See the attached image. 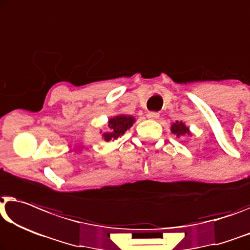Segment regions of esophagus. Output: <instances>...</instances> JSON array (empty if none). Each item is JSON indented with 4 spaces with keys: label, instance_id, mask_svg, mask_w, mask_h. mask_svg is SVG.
Returning <instances> with one entry per match:
<instances>
[{
    "label": "esophagus",
    "instance_id": "obj_1",
    "mask_svg": "<svg viewBox=\"0 0 250 250\" xmlns=\"http://www.w3.org/2000/svg\"><path fill=\"white\" fill-rule=\"evenodd\" d=\"M146 116L150 119H158L160 115H159V113H155V111H150V113H147Z\"/></svg>",
    "mask_w": 250,
    "mask_h": 250
}]
</instances>
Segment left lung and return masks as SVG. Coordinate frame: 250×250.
<instances>
[{
	"label": "left lung",
	"instance_id": "1",
	"mask_svg": "<svg viewBox=\"0 0 250 250\" xmlns=\"http://www.w3.org/2000/svg\"><path fill=\"white\" fill-rule=\"evenodd\" d=\"M171 133L175 134V135L177 137H180L183 135H190V131L189 128H188V126L185 125V123L183 122H178L177 121L176 123H173V124L171 125Z\"/></svg>",
	"mask_w": 250,
	"mask_h": 250
}]
</instances>
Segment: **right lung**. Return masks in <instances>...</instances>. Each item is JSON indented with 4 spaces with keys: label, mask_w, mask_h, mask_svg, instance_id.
<instances>
[{
    "label": "right lung",
    "mask_w": 250,
    "mask_h": 250,
    "mask_svg": "<svg viewBox=\"0 0 250 250\" xmlns=\"http://www.w3.org/2000/svg\"><path fill=\"white\" fill-rule=\"evenodd\" d=\"M133 123H135V118L133 116H127V115H117L113 118H109L108 127L110 128V131L103 134L104 140L106 142H109L111 140L118 139L127 129L132 127Z\"/></svg>",
    "instance_id": "obj_1"
}]
</instances>
